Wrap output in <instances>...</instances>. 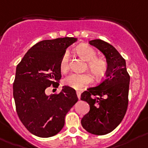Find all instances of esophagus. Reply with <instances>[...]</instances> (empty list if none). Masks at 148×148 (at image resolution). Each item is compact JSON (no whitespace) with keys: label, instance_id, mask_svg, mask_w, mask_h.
I'll return each mask as SVG.
<instances>
[{"label":"esophagus","instance_id":"esophagus-1","mask_svg":"<svg viewBox=\"0 0 148 148\" xmlns=\"http://www.w3.org/2000/svg\"><path fill=\"white\" fill-rule=\"evenodd\" d=\"M76 94H77V97H78V99L81 98V92H79V91H77Z\"/></svg>","mask_w":148,"mask_h":148}]
</instances>
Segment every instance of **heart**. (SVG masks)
Here are the masks:
<instances>
[{"instance_id": "obj_1", "label": "heart", "mask_w": 148, "mask_h": 148, "mask_svg": "<svg viewBox=\"0 0 148 148\" xmlns=\"http://www.w3.org/2000/svg\"><path fill=\"white\" fill-rule=\"evenodd\" d=\"M77 53L83 59L87 62L89 70L97 78L104 76L107 71V63L104 59L96 58V52L92 47L85 44H81L76 47ZM68 52H65L62 55L59 62V68L62 73L67 71L69 68ZM92 81V78L89 74H78L71 73L64 79V84L75 89H81L84 86L89 84Z\"/></svg>"}]
</instances>
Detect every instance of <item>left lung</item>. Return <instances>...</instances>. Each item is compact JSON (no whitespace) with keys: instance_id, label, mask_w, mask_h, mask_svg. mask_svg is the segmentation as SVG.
Masks as SVG:
<instances>
[{"instance_id":"left-lung-1","label":"left lung","mask_w":148,"mask_h":148,"mask_svg":"<svg viewBox=\"0 0 148 148\" xmlns=\"http://www.w3.org/2000/svg\"><path fill=\"white\" fill-rule=\"evenodd\" d=\"M89 44L103 54L108 67L102 82L81 94V101L87 102L90 109L81 122L90 134L105 135L118 126L126 113L130 76L125 60L112 45L101 40Z\"/></svg>"}]
</instances>
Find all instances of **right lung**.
<instances>
[{
  "label": "right lung",
  "mask_w": 148,
  "mask_h": 148,
  "mask_svg": "<svg viewBox=\"0 0 148 148\" xmlns=\"http://www.w3.org/2000/svg\"><path fill=\"white\" fill-rule=\"evenodd\" d=\"M77 38L43 40L25 54L16 68L13 96L17 115L29 132L39 137L57 134L64 117L78 101L74 89L62 86L59 94L48 96L45 89L58 87L62 78L59 62L66 49Z\"/></svg>",
  "instance_id": "1"
}]
</instances>
